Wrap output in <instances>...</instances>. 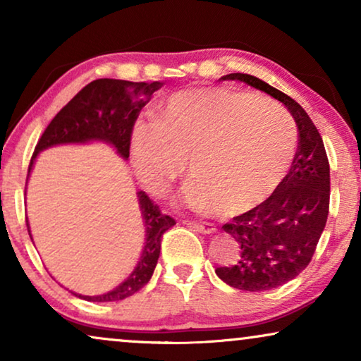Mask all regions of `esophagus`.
I'll use <instances>...</instances> for the list:
<instances>
[{"label": "esophagus", "instance_id": "34e87169", "mask_svg": "<svg viewBox=\"0 0 361 361\" xmlns=\"http://www.w3.org/2000/svg\"><path fill=\"white\" fill-rule=\"evenodd\" d=\"M184 225L190 226L195 231H200V233L210 235L215 231V225L210 224V221H197V220H184Z\"/></svg>", "mask_w": 361, "mask_h": 361}]
</instances>
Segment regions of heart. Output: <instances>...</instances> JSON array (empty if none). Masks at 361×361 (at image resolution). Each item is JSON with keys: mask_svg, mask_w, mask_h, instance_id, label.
I'll use <instances>...</instances> for the list:
<instances>
[{"mask_svg": "<svg viewBox=\"0 0 361 361\" xmlns=\"http://www.w3.org/2000/svg\"><path fill=\"white\" fill-rule=\"evenodd\" d=\"M298 146L293 118L274 103L230 88H190L166 98L159 118L131 133L133 164L152 192L184 171L185 204L238 215L264 202L288 174Z\"/></svg>", "mask_w": 361, "mask_h": 361, "instance_id": "heart-1", "label": "heart"}]
</instances>
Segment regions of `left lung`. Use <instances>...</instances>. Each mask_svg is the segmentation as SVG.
Segmentation results:
<instances>
[{
  "instance_id": "left-lung-1",
  "label": "left lung",
  "mask_w": 361,
  "mask_h": 361,
  "mask_svg": "<svg viewBox=\"0 0 361 361\" xmlns=\"http://www.w3.org/2000/svg\"><path fill=\"white\" fill-rule=\"evenodd\" d=\"M220 80L245 82L279 100L299 131L294 161L278 189L221 226L241 251L235 264L216 268V276L231 288L259 293L294 279L312 259L329 216L330 166L322 136L298 102L248 73Z\"/></svg>"
}]
</instances>
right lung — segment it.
<instances>
[{"instance_id":"1","label":"right lung","mask_w":361,"mask_h":361,"mask_svg":"<svg viewBox=\"0 0 361 361\" xmlns=\"http://www.w3.org/2000/svg\"><path fill=\"white\" fill-rule=\"evenodd\" d=\"M161 87V82H128L116 78H98L90 82L54 116V120L44 130L29 162L27 176L39 152L46 147L66 145V142L106 141L116 147L118 154L128 159L133 126L142 106ZM137 200L146 226V245L140 263L130 278L123 281L116 289L102 295L75 294L78 298L92 302H115L137 293L151 279L161 253L162 235L172 225H176V220L162 214L159 205L154 204L146 192H137ZM26 225L27 231H31L29 224Z\"/></svg>"}]
</instances>
